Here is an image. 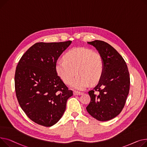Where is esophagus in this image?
Returning <instances> with one entry per match:
<instances>
[{"mask_svg":"<svg viewBox=\"0 0 147 147\" xmlns=\"http://www.w3.org/2000/svg\"><path fill=\"white\" fill-rule=\"evenodd\" d=\"M83 94V92H79V91H74V95H75V96H80V95H82Z\"/></svg>","mask_w":147,"mask_h":147,"instance_id":"esophagus-1","label":"esophagus"}]
</instances>
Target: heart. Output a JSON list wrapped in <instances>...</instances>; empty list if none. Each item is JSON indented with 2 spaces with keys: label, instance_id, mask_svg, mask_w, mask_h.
<instances>
[{
  "label": "heart",
  "instance_id": "obj_1",
  "mask_svg": "<svg viewBox=\"0 0 147 147\" xmlns=\"http://www.w3.org/2000/svg\"><path fill=\"white\" fill-rule=\"evenodd\" d=\"M65 59H59L55 64L58 76L65 84H69L74 74L77 75L70 83L71 87L82 90L90 82H97L104 72V63L101 55L89 49L75 47L67 51Z\"/></svg>",
  "mask_w": 147,
  "mask_h": 147
}]
</instances>
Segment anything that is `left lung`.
Here are the masks:
<instances>
[{"instance_id":"left-lung-1","label":"left lung","mask_w":147,"mask_h":147,"mask_svg":"<svg viewBox=\"0 0 147 147\" xmlns=\"http://www.w3.org/2000/svg\"><path fill=\"white\" fill-rule=\"evenodd\" d=\"M96 48L104 63V72L98 84L90 90L88 113L99 121H107L123 110L130 87V76L123 58L108 43L100 40L88 42Z\"/></svg>"}]
</instances>
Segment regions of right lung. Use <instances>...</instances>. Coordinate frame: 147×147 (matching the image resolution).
Instances as JSON below:
<instances>
[{
  "label": "right lung",
  "instance_id": "obj_1",
  "mask_svg": "<svg viewBox=\"0 0 147 147\" xmlns=\"http://www.w3.org/2000/svg\"><path fill=\"white\" fill-rule=\"evenodd\" d=\"M72 41L37 42L20 59L15 75L19 104L35 123L46 127L56 124L73 95L57 75L55 64Z\"/></svg>",
  "mask_w": 147,
  "mask_h": 147
}]
</instances>
